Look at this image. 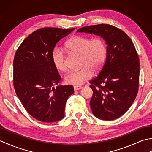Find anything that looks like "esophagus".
Here are the masks:
<instances>
[{
    "mask_svg": "<svg viewBox=\"0 0 152 152\" xmlns=\"http://www.w3.org/2000/svg\"><path fill=\"white\" fill-rule=\"evenodd\" d=\"M80 89H82L81 86H74V91H77V90H79Z\"/></svg>",
    "mask_w": 152,
    "mask_h": 152,
    "instance_id": "obj_1",
    "label": "esophagus"
}]
</instances>
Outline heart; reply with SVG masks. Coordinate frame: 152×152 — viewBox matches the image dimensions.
I'll use <instances>...</instances> for the list:
<instances>
[{
  "instance_id": "obj_1",
  "label": "heart",
  "mask_w": 152,
  "mask_h": 152,
  "mask_svg": "<svg viewBox=\"0 0 152 152\" xmlns=\"http://www.w3.org/2000/svg\"><path fill=\"white\" fill-rule=\"evenodd\" d=\"M65 48L70 52L80 55V66L78 70H72L64 77L66 83L78 86L91 78L93 70L96 71L104 63L106 56V45L101 38L91 39L85 36L73 37L66 41ZM52 62L55 68L60 72H65L67 67L65 56L57 49L52 53Z\"/></svg>"
}]
</instances>
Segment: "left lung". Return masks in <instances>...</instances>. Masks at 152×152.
Listing matches in <instances>:
<instances>
[{"mask_svg":"<svg viewBox=\"0 0 152 152\" xmlns=\"http://www.w3.org/2000/svg\"><path fill=\"white\" fill-rule=\"evenodd\" d=\"M77 32L98 35L106 42L104 65L89 82L93 90L90 106L99 119H117L131 107L138 90L139 58L133 42L125 32L108 24L82 27Z\"/></svg>","mask_w":152,"mask_h":152,"instance_id":"left-lung-1","label":"left lung"}]
</instances>
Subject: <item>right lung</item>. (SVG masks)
<instances>
[{"mask_svg": "<svg viewBox=\"0 0 152 152\" xmlns=\"http://www.w3.org/2000/svg\"><path fill=\"white\" fill-rule=\"evenodd\" d=\"M74 30L45 27L28 36L14 59V86L18 97L29 114L38 121L55 122L64 116L72 86H58L61 76L52 62L56 44Z\"/></svg>", "mask_w": 152, "mask_h": 152, "instance_id": "add662e5", "label": "right lung"}]
</instances>
